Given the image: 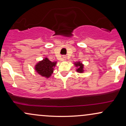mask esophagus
<instances>
[{
  "label": "esophagus",
  "instance_id": "1",
  "mask_svg": "<svg viewBox=\"0 0 126 126\" xmlns=\"http://www.w3.org/2000/svg\"><path fill=\"white\" fill-rule=\"evenodd\" d=\"M63 60H66V59H67V56H65V55L63 56Z\"/></svg>",
  "mask_w": 126,
  "mask_h": 126
}]
</instances>
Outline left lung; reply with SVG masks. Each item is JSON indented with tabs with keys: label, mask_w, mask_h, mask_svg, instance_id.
I'll use <instances>...</instances> for the list:
<instances>
[{
	"label": "left lung",
	"mask_w": 126,
	"mask_h": 126,
	"mask_svg": "<svg viewBox=\"0 0 126 126\" xmlns=\"http://www.w3.org/2000/svg\"><path fill=\"white\" fill-rule=\"evenodd\" d=\"M76 67H77L76 71L78 73H83L84 72V65L82 63H80V62H78L75 63Z\"/></svg>",
	"instance_id": "left-lung-1"
}]
</instances>
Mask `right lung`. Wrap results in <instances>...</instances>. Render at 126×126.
Here are the masks:
<instances>
[{
  "label": "right lung",
  "mask_w": 126,
  "mask_h": 126,
  "mask_svg": "<svg viewBox=\"0 0 126 126\" xmlns=\"http://www.w3.org/2000/svg\"><path fill=\"white\" fill-rule=\"evenodd\" d=\"M56 64V62L50 61L47 57H45L43 60L40 61L35 65L36 72L43 77L48 78L51 76L54 70V67Z\"/></svg>",
  "instance_id": "obj_1"
}]
</instances>
